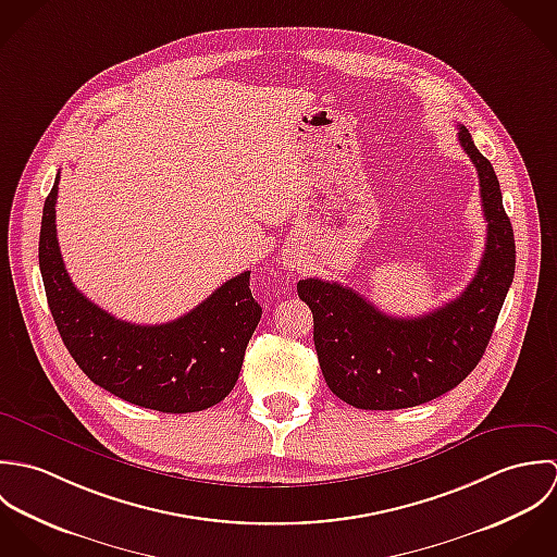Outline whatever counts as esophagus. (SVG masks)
Masks as SVG:
<instances>
[{
    "label": "esophagus",
    "instance_id": "obj_1",
    "mask_svg": "<svg viewBox=\"0 0 557 557\" xmlns=\"http://www.w3.org/2000/svg\"><path fill=\"white\" fill-rule=\"evenodd\" d=\"M290 264H295V262H290Z\"/></svg>",
    "mask_w": 557,
    "mask_h": 557
}]
</instances>
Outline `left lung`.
<instances>
[{
  "instance_id": "obj_1",
  "label": "left lung",
  "mask_w": 557,
  "mask_h": 557,
  "mask_svg": "<svg viewBox=\"0 0 557 557\" xmlns=\"http://www.w3.org/2000/svg\"><path fill=\"white\" fill-rule=\"evenodd\" d=\"M458 141L478 170L488 225L480 267L454 301L418 319H396L337 282L297 284L314 317L323 376L346 405L370 411L424 405L454 389L486 350L515 277V232L495 170L462 124Z\"/></svg>"
}]
</instances>
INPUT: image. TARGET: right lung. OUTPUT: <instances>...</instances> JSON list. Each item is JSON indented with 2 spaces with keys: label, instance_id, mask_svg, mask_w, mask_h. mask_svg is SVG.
Masks as SVG:
<instances>
[{
  "label": "right lung",
  "instance_id": "1",
  "mask_svg": "<svg viewBox=\"0 0 557 557\" xmlns=\"http://www.w3.org/2000/svg\"><path fill=\"white\" fill-rule=\"evenodd\" d=\"M58 183L60 174L42 209L38 262L55 327L77 366L99 387L144 409L194 413L222 403L262 317L249 271L172 323L120 321L86 299L64 269L55 234Z\"/></svg>",
  "mask_w": 557,
  "mask_h": 557
}]
</instances>
